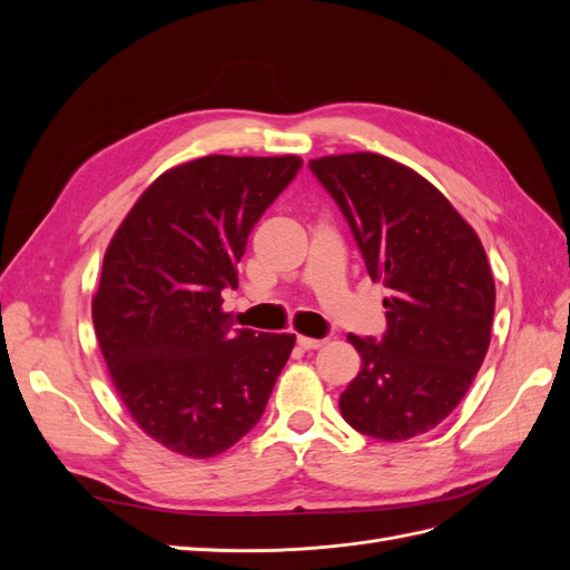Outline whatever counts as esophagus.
<instances>
[{
    "instance_id": "1",
    "label": "esophagus",
    "mask_w": 570,
    "mask_h": 570,
    "mask_svg": "<svg viewBox=\"0 0 570 570\" xmlns=\"http://www.w3.org/2000/svg\"><path fill=\"white\" fill-rule=\"evenodd\" d=\"M297 344H299V350L308 352V350H321L323 344H325V340H316V337H304V335H299V337H297Z\"/></svg>"
}]
</instances>
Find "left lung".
Listing matches in <instances>:
<instances>
[{
    "label": "left lung",
    "instance_id": "left-lung-1",
    "mask_svg": "<svg viewBox=\"0 0 570 570\" xmlns=\"http://www.w3.org/2000/svg\"><path fill=\"white\" fill-rule=\"evenodd\" d=\"M337 202L371 281L390 297L383 340L350 335L361 371L342 419L375 440L428 433L459 406L490 347L494 278L480 237L435 185L373 151L308 161Z\"/></svg>",
    "mask_w": 570,
    "mask_h": 570
}]
</instances>
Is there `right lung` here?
<instances>
[{
	"label": "right lung",
	"instance_id": "1",
	"mask_svg": "<svg viewBox=\"0 0 570 570\" xmlns=\"http://www.w3.org/2000/svg\"><path fill=\"white\" fill-rule=\"evenodd\" d=\"M302 159L212 154L154 180L120 223L92 297L111 383L132 421L166 450L209 459L262 419L295 335L233 327L254 223Z\"/></svg>",
	"mask_w": 570,
	"mask_h": 570
}]
</instances>
